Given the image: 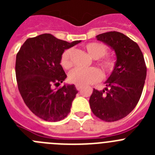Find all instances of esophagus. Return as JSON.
<instances>
[{
	"instance_id": "obj_1",
	"label": "esophagus",
	"mask_w": 155,
	"mask_h": 155,
	"mask_svg": "<svg viewBox=\"0 0 155 155\" xmlns=\"http://www.w3.org/2000/svg\"><path fill=\"white\" fill-rule=\"evenodd\" d=\"M82 86H81V85H76V88H77V90H78V91H81V90L82 89Z\"/></svg>"
}]
</instances>
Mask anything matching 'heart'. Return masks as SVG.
<instances>
[{
  "instance_id": "heart-1",
  "label": "heart",
  "mask_w": 155,
  "mask_h": 155,
  "mask_svg": "<svg viewBox=\"0 0 155 155\" xmlns=\"http://www.w3.org/2000/svg\"><path fill=\"white\" fill-rule=\"evenodd\" d=\"M85 49L87 53L93 59L98 60V62L103 70L105 75H110L113 73L116 67V60L109 56H105L107 53V47L101 42H92L86 44ZM73 53L72 49L64 50L61 57V65L65 70H68L72 67L71 55ZM102 78V72L97 68H91L87 69L76 68L71 71L69 74V80L71 83L76 85L85 86L99 81Z\"/></svg>"
}]
</instances>
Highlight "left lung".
<instances>
[{"label":"left lung","instance_id":"obj_1","mask_svg":"<svg viewBox=\"0 0 155 155\" xmlns=\"http://www.w3.org/2000/svg\"><path fill=\"white\" fill-rule=\"evenodd\" d=\"M96 38L115 50L117 64L105 81L109 87L102 91L93 89L90 107L100 120L115 122L126 117L137 105L144 85L147 67L137 43L124 34L107 31Z\"/></svg>","mask_w":155,"mask_h":155}]
</instances>
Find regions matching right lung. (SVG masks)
<instances>
[{
    "label": "right lung",
    "instance_id": "right-lung-1",
    "mask_svg": "<svg viewBox=\"0 0 155 155\" xmlns=\"http://www.w3.org/2000/svg\"><path fill=\"white\" fill-rule=\"evenodd\" d=\"M80 42L70 43L51 34H42L27 39L16 55L19 92L27 107L45 121H61L71 112L78 93L74 84L53 86H59L67 78L61 65L62 53Z\"/></svg>",
    "mask_w": 155,
    "mask_h": 155
}]
</instances>
